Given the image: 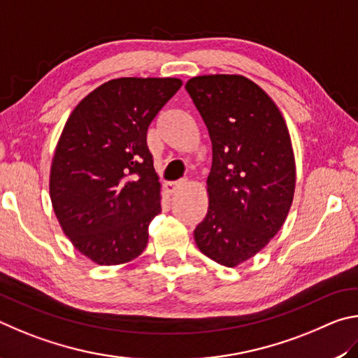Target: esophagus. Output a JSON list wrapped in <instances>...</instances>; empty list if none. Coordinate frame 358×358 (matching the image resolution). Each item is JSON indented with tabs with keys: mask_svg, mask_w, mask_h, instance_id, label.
Listing matches in <instances>:
<instances>
[{
	"mask_svg": "<svg viewBox=\"0 0 358 358\" xmlns=\"http://www.w3.org/2000/svg\"><path fill=\"white\" fill-rule=\"evenodd\" d=\"M180 187H182V184H179V182H168L165 185V190H166L168 195H174V193L178 192Z\"/></svg>",
	"mask_w": 358,
	"mask_h": 358,
	"instance_id": "1",
	"label": "esophagus"
}]
</instances>
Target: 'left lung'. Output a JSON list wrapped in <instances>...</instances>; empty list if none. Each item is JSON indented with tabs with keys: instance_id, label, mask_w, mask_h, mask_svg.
Instances as JSON below:
<instances>
[{
	"instance_id": "8db88e82",
	"label": "left lung",
	"mask_w": 358,
	"mask_h": 358,
	"mask_svg": "<svg viewBox=\"0 0 358 358\" xmlns=\"http://www.w3.org/2000/svg\"><path fill=\"white\" fill-rule=\"evenodd\" d=\"M208 127L209 208L195 229L199 252L237 267L285 224L296 190V160L285 117L243 75H199L185 83Z\"/></svg>"
}]
</instances>
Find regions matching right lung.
Returning <instances> with one entry per match:
<instances>
[{"label": "right lung", "mask_w": 358, "mask_h": 358, "mask_svg": "<svg viewBox=\"0 0 358 358\" xmlns=\"http://www.w3.org/2000/svg\"><path fill=\"white\" fill-rule=\"evenodd\" d=\"M179 78H115L75 106L56 144L50 199L72 245L100 266L138 258L162 212L146 135Z\"/></svg>", "instance_id": "obj_1"}]
</instances>
